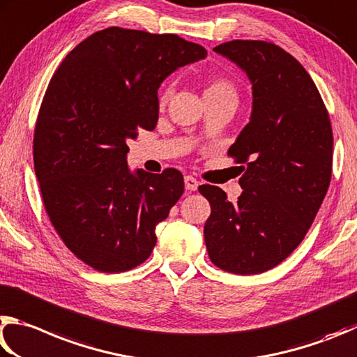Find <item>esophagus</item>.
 <instances>
[{"instance_id":"1","label":"esophagus","mask_w":357,"mask_h":357,"mask_svg":"<svg viewBox=\"0 0 357 357\" xmlns=\"http://www.w3.org/2000/svg\"><path fill=\"white\" fill-rule=\"evenodd\" d=\"M185 188L188 191H196L199 188L197 178L191 177V175H186V177H185Z\"/></svg>"}]
</instances>
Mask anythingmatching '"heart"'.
I'll list each match as a JSON object with an SVG mask.
<instances>
[{
	"instance_id": "obj_1",
	"label": "heart",
	"mask_w": 357,
	"mask_h": 357,
	"mask_svg": "<svg viewBox=\"0 0 357 357\" xmlns=\"http://www.w3.org/2000/svg\"><path fill=\"white\" fill-rule=\"evenodd\" d=\"M171 92H172L171 87H166V89L162 91L160 97L161 105H165L167 102L169 97H171ZM204 97H235L236 98V92L232 83H229L227 79L216 78V79H211L207 84V87H205Z\"/></svg>"
}]
</instances>
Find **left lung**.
<instances>
[{
	"instance_id": "left-lung-1",
	"label": "left lung",
	"mask_w": 357,
	"mask_h": 357,
	"mask_svg": "<svg viewBox=\"0 0 357 357\" xmlns=\"http://www.w3.org/2000/svg\"><path fill=\"white\" fill-rule=\"evenodd\" d=\"M213 52L246 73L252 111L229 149L246 162L238 201L199 186L211 207L205 245L221 270L259 274L289 257L314 222L333 174V128L310 75L282 48L232 40Z\"/></svg>"
}]
</instances>
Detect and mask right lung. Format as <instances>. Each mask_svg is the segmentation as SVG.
Listing matches in <instances>:
<instances>
[{"label":"right lung","instance_id":"right-lung-1","mask_svg":"<svg viewBox=\"0 0 357 357\" xmlns=\"http://www.w3.org/2000/svg\"><path fill=\"white\" fill-rule=\"evenodd\" d=\"M207 50L175 34L106 28L75 47L50 81L34 131L45 210L66 246L103 273L149 259L155 229L183 195L177 169L130 171V139L158 122V89Z\"/></svg>","mask_w":357,"mask_h":357}]
</instances>
